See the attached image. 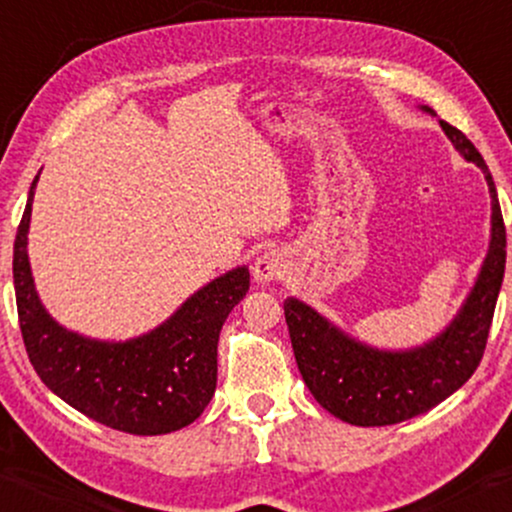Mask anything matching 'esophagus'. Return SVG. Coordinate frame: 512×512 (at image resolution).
Masks as SVG:
<instances>
[{"label": "esophagus", "mask_w": 512, "mask_h": 512, "mask_svg": "<svg viewBox=\"0 0 512 512\" xmlns=\"http://www.w3.org/2000/svg\"><path fill=\"white\" fill-rule=\"evenodd\" d=\"M284 257L279 252H264L255 260V267H252V276H255L260 284H269V281H276L284 276Z\"/></svg>", "instance_id": "1"}]
</instances>
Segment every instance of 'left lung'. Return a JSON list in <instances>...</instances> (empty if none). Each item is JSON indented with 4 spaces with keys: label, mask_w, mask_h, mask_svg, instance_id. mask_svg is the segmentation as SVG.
I'll return each instance as SVG.
<instances>
[{
    "label": "left lung",
    "mask_w": 512,
    "mask_h": 512,
    "mask_svg": "<svg viewBox=\"0 0 512 512\" xmlns=\"http://www.w3.org/2000/svg\"><path fill=\"white\" fill-rule=\"evenodd\" d=\"M431 113V108H424ZM455 149L484 170L491 190V245L460 315L431 344L378 351L349 339L313 308L286 298L284 315L298 370L313 397L354 426H392L414 419L472 378L484 356L505 272V226L489 166L457 127L440 120Z\"/></svg>",
    "instance_id": "8db88e82"
}]
</instances>
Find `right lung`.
Wrapping results in <instances>:
<instances>
[{
  "label": "right lung",
  "instance_id": "right-lung-1",
  "mask_svg": "<svg viewBox=\"0 0 512 512\" xmlns=\"http://www.w3.org/2000/svg\"><path fill=\"white\" fill-rule=\"evenodd\" d=\"M35 182L14 240L16 308L35 373L69 407L115 431L161 436L192 424L214 397L221 327L248 293L250 272L219 276L132 342L79 337L45 313L33 286L26 245Z\"/></svg>",
  "mask_w": 512,
  "mask_h": 512
}]
</instances>
